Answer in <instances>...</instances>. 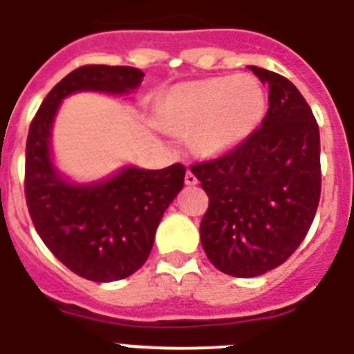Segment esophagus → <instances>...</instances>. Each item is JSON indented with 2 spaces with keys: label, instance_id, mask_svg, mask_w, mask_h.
I'll use <instances>...</instances> for the list:
<instances>
[{
  "label": "esophagus",
  "instance_id": "esophagus-1",
  "mask_svg": "<svg viewBox=\"0 0 354 354\" xmlns=\"http://www.w3.org/2000/svg\"><path fill=\"white\" fill-rule=\"evenodd\" d=\"M198 183V178L194 176V172L191 169H187V174H185V185H196Z\"/></svg>",
  "mask_w": 354,
  "mask_h": 354
}]
</instances>
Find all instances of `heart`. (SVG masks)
I'll list each match as a JSON object with an SVG mask.
<instances>
[{"label": "heart", "instance_id": "heart-1", "mask_svg": "<svg viewBox=\"0 0 354 354\" xmlns=\"http://www.w3.org/2000/svg\"><path fill=\"white\" fill-rule=\"evenodd\" d=\"M266 114V93L249 74L180 83L163 96L158 118L167 131L189 136L207 156H220L243 143Z\"/></svg>", "mask_w": 354, "mask_h": 354}]
</instances>
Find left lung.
<instances>
[{
	"label": "left lung",
	"instance_id": "obj_1",
	"mask_svg": "<svg viewBox=\"0 0 354 354\" xmlns=\"http://www.w3.org/2000/svg\"><path fill=\"white\" fill-rule=\"evenodd\" d=\"M269 87L261 127L225 156L192 165L209 196L200 238L218 271L266 274L297 251L320 202V132L287 77L249 65Z\"/></svg>",
	"mask_w": 354,
	"mask_h": 354
}]
</instances>
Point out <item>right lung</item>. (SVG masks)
<instances>
[{
    "label": "right lung",
    "instance_id": "right-lung-1",
    "mask_svg": "<svg viewBox=\"0 0 354 354\" xmlns=\"http://www.w3.org/2000/svg\"><path fill=\"white\" fill-rule=\"evenodd\" d=\"M143 76L134 67L76 68L47 94L28 129L25 198L32 223L54 257L87 280H123L145 263L163 212L183 189L185 167L123 165L100 180L74 182L54 160V122L65 97L76 93L127 97Z\"/></svg>",
    "mask_w": 354,
    "mask_h": 354
}]
</instances>
